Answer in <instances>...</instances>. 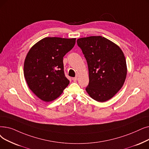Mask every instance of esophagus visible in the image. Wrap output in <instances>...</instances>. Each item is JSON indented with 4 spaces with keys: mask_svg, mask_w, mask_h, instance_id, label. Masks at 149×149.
Returning <instances> with one entry per match:
<instances>
[{
    "mask_svg": "<svg viewBox=\"0 0 149 149\" xmlns=\"http://www.w3.org/2000/svg\"><path fill=\"white\" fill-rule=\"evenodd\" d=\"M72 79L73 81H77V77H73Z\"/></svg>",
    "mask_w": 149,
    "mask_h": 149,
    "instance_id": "34e87169",
    "label": "esophagus"
}]
</instances>
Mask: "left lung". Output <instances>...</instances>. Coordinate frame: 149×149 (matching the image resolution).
Here are the masks:
<instances>
[{
    "mask_svg": "<svg viewBox=\"0 0 149 149\" xmlns=\"http://www.w3.org/2000/svg\"><path fill=\"white\" fill-rule=\"evenodd\" d=\"M77 45L86 60L89 84L86 91L100 102L111 99L121 89L127 76V64L120 48L101 36L79 38Z\"/></svg>",
    "mask_w": 149,
    "mask_h": 149,
    "instance_id": "8db88e82",
    "label": "left lung"
}]
</instances>
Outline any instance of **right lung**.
Segmentation results:
<instances>
[{"mask_svg": "<svg viewBox=\"0 0 149 149\" xmlns=\"http://www.w3.org/2000/svg\"><path fill=\"white\" fill-rule=\"evenodd\" d=\"M75 40L47 37L30 49L24 61V77L30 90L42 100H54L68 86L63 57L74 47Z\"/></svg>", "mask_w": 149, "mask_h": 149, "instance_id": "obj_1", "label": "right lung"}]
</instances>
